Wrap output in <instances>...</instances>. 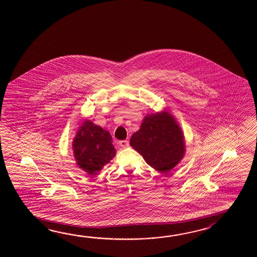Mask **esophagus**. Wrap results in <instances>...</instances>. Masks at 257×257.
<instances>
[{
	"label": "esophagus",
	"instance_id": "obj_1",
	"mask_svg": "<svg viewBox=\"0 0 257 257\" xmlns=\"http://www.w3.org/2000/svg\"><path fill=\"white\" fill-rule=\"evenodd\" d=\"M118 144L120 145L121 147L126 148L128 147V145H130V143L127 141H120V142H118Z\"/></svg>",
	"mask_w": 257,
	"mask_h": 257
}]
</instances>
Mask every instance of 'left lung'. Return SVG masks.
<instances>
[{"instance_id": "8db88e82", "label": "left lung", "mask_w": 257, "mask_h": 257, "mask_svg": "<svg viewBox=\"0 0 257 257\" xmlns=\"http://www.w3.org/2000/svg\"><path fill=\"white\" fill-rule=\"evenodd\" d=\"M130 144L150 166L164 174L175 168L186 153L183 131L168 110L146 115Z\"/></svg>"}]
</instances>
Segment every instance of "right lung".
<instances>
[{"instance_id":"1","label":"right lung","mask_w":257,"mask_h":257,"mask_svg":"<svg viewBox=\"0 0 257 257\" xmlns=\"http://www.w3.org/2000/svg\"><path fill=\"white\" fill-rule=\"evenodd\" d=\"M72 150L77 165L89 175H97L116 154L109 132L91 120L79 126Z\"/></svg>"}]
</instances>
